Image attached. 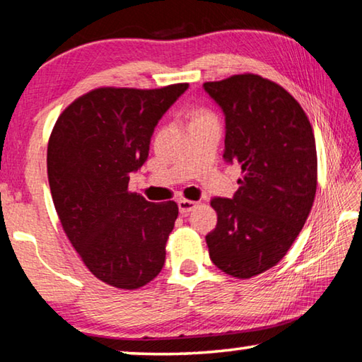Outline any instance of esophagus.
<instances>
[{
	"instance_id": "34e87169",
	"label": "esophagus",
	"mask_w": 362,
	"mask_h": 362,
	"mask_svg": "<svg viewBox=\"0 0 362 362\" xmlns=\"http://www.w3.org/2000/svg\"><path fill=\"white\" fill-rule=\"evenodd\" d=\"M196 206H198V203H196V201H192V199H180L179 201V211H180V214L192 212Z\"/></svg>"
}]
</instances>
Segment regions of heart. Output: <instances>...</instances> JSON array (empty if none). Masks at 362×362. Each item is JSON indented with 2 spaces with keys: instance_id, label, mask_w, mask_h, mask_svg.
Masks as SVG:
<instances>
[{
  "instance_id": "1",
  "label": "heart",
  "mask_w": 362,
  "mask_h": 362,
  "mask_svg": "<svg viewBox=\"0 0 362 362\" xmlns=\"http://www.w3.org/2000/svg\"><path fill=\"white\" fill-rule=\"evenodd\" d=\"M209 118H214V115L206 112V110H198V112H194L193 116H192V122H196V121H203V119H209Z\"/></svg>"
}]
</instances>
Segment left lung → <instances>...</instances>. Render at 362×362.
Here are the masks:
<instances>
[{
  "instance_id": "1",
  "label": "left lung",
  "mask_w": 362,
  "mask_h": 362,
  "mask_svg": "<svg viewBox=\"0 0 362 362\" xmlns=\"http://www.w3.org/2000/svg\"><path fill=\"white\" fill-rule=\"evenodd\" d=\"M225 113V153L243 179L231 199L214 198L217 225L206 236L214 265L238 279L283 259L308 218L317 185L308 116L283 86L254 73L204 83Z\"/></svg>"
}]
</instances>
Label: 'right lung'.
Masks as SVG:
<instances>
[{
    "label": "right lung",
    "mask_w": 362,
    "mask_h": 362,
    "mask_svg": "<svg viewBox=\"0 0 362 362\" xmlns=\"http://www.w3.org/2000/svg\"><path fill=\"white\" fill-rule=\"evenodd\" d=\"M187 88L93 89L60 113L49 137L47 179L62 228L89 272L116 289L148 284L166 260L179 206L150 203L127 185L158 121Z\"/></svg>",
    "instance_id": "obj_1"
}]
</instances>
